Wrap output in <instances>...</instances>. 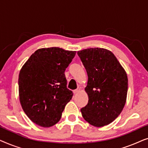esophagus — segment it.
<instances>
[{
  "label": "esophagus",
  "instance_id": "obj_1",
  "mask_svg": "<svg viewBox=\"0 0 148 148\" xmlns=\"http://www.w3.org/2000/svg\"><path fill=\"white\" fill-rule=\"evenodd\" d=\"M80 90H81V88H79V87H78V88H77L76 90H73V93H74V94H77V93H78L79 92Z\"/></svg>",
  "mask_w": 148,
  "mask_h": 148
}]
</instances>
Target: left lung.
<instances>
[{
  "label": "left lung",
  "mask_w": 148,
  "mask_h": 148,
  "mask_svg": "<svg viewBox=\"0 0 148 148\" xmlns=\"http://www.w3.org/2000/svg\"><path fill=\"white\" fill-rule=\"evenodd\" d=\"M88 76L85 88L88 103L82 116L93 126L110 124L122 112L127 100L128 79L124 68L110 50L90 48L77 52Z\"/></svg>",
  "instance_id": "8db88e82"
}]
</instances>
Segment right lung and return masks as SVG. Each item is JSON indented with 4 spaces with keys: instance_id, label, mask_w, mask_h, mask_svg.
I'll return each instance as SVG.
<instances>
[{
    "instance_id": "add662e5",
    "label": "right lung",
    "mask_w": 148,
    "mask_h": 148,
    "mask_svg": "<svg viewBox=\"0 0 148 148\" xmlns=\"http://www.w3.org/2000/svg\"><path fill=\"white\" fill-rule=\"evenodd\" d=\"M75 54L58 47L40 48L20 70V103L36 125L50 127L56 124L71 100L73 94L66 88L64 71Z\"/></svg>"
}]
</instances>
